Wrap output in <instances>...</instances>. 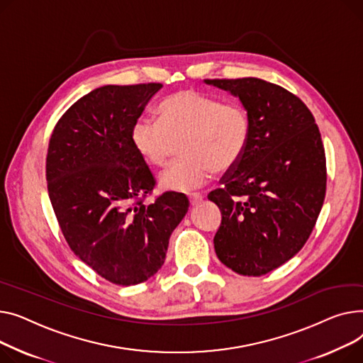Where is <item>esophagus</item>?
<instances>
[{"instance_id": "esophagus-1", "label": "esophagus", "mask_w": 363, "mask_h": 363, "mask_svg": "<svg viewBox=\"0 0 363 363\" xmlns=\"http://www.w3.org/2000/svg\"><path fill=\"white\" fill-rule=\"evenodd\" d=\"M189 202H190L191 206H196L198 203L202 202V195H199V194H191V195L189 196Z\"/></svg>"}]
</instances>
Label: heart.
<instances>
[{"label": "heart", "mask_w": 363, "mask_h": 363, "mask_svg": "<svg viewBox=\"0 0 363 363\" xmlns=\"http://www.w3.org/2000/svg\"><path fill=\"white\" fill-rule=\"evenodd\" d=\"M160 121L139 118L130 130L136 154L149 167L162 168L174 143L184 157L160 177L167 191H190L203 186L212 172L227 173L245 157L253 132L249 111L240 104L182 89L158 106Z\"/></svg>", "instance_id": "b5f03b06"}]
</instances>
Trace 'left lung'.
Wrapping results in <instances>:
<instances>
[{
	"mask_svg": "<svg viewBox=\"0 0 363 363\" xmlns=\"http://www.w3.org/2000/svg\"><path fill=\"white\" fill-rule=\"evenodd\" d=\"M238 96L253 132L243 160L208 199L218 205V259L240 275L259 277L299 252L315 227L327 189L325 151L308 106L257 77L205 79Z\"/></svg>",
	"mask_w": 363,
	"mask_h": 363,
	"instance_id": "8db88e82",
	"label": "left lung"
}]
</instances>
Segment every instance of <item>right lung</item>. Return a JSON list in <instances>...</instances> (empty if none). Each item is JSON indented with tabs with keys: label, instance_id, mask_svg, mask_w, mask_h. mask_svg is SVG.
Masks as SVG:
<instances>
[{
	"label": "right lung",
	"instance_id": "right-lung-1",
	"mask_svg": "<svg viewBox=\"0 0 363 363\" xmlns=\"http://www.w3.org/2000/svg\"><path fill=\"white\" fill-rule=\"evenodd\" d=\"M161 83L106 84L76 101L54 127L47 155L50 201L76 257L118 286L162 267L189 199L164 194L145 205L155 179L130 142L133 123Z\"/></svg>",
	"mask_w": 363,
	"mask_h": 363
}]
</instances>
